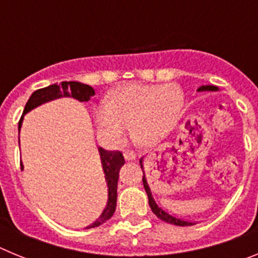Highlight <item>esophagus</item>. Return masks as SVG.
Segmentation results:
<instances>
[{"label":"esophagus","mask_w":258,"mask_h":258,"mask_svg":"<svg viewBox=\"0 0 258 258\" xmlns=\"http://www.w3.org/2000/svg\"><path fill=\"white\" fill-rule=\"evenodd\" d=\"M124 159L126 161H131V160H134L136 159V154H134L133 151H124Z\"/></svg>","instance_id":"34e87169"}]
</instances>
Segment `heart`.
<instances>
[{"instance_id":"heart-1","label":"heart","mask_w":258,"mask_h":258,"mask_svg":"<svg viewBox=\"0 0 258 258\" xmlns=\"http://www.w3.org/2000/svg\"><path fill=\"white\" fill-rule=\"evenodd\" d=\"M183 104L177 85L131 84L116 89L107 102L94 107L99 133L111 145L122 141L126 125L132 138L143 146L154 145L174 126Z\"/></svg>"}]
</instances>
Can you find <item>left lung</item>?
Listing matches in <instances>:
<instances>
[{"mask_svg": "<svg viewBox=\"0 0 258 258\" xmlns=\"http://www.w3.org/2000/svg\"><path fill=\"white\" fill-rule=\"evenodd\" d=\"M216 90H218V88L217 86H213V85H204V86H200V88L198 89V92H216ZM140 163H141V168H142V170H143V159H141ZM142 181H143V186H145L146 192H147V197H149L150 207H151L152 212H154L157 217L160 218V220L165 221V222H168V223H172V225H177V226H191V225H195V223L191 222V221H184V220H182V218L175 217V216H172V214L166 213L164 209H161L160 207L156 204V202L154 200V198H152L151 190H150L149 183H147V179H146V177H145V172H143Z\"/></svg>", "mask_w": 258, "mask_h": 258, "instance_id": "8db88e82", "label": "left lung"}]
</instances>
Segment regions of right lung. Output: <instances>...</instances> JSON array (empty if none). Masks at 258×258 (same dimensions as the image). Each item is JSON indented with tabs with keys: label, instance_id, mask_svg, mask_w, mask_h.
Segmentation results:
<instances>
[{
	"label": "right lung",
	"instance_id": "add662e5",
	"mask_svg": "<svg viewBox=\"0 0 258 258\" xmlns=\"http://www.w3.org/2000/svg\"><path fill=\"white\" fill-rule=\"evenodd\" d=\"M94 89L92 86L85 85V84L77 83V81H63L58 85H49L46 88L38 89L36 92L32 93L29 97L28 102H27L23 115L19 120V125L18 129L20 131L23 122V116L29 112L31 109L36 108V107L41 106V104L46 103V102L54 101L61 97H71L75 98L80 102H88L90 98L94 95ZM99 155H101V163L102 168H103L104 177L107 181V187H108V200H107V206L104 211L102 212L101 217L98 218L94 223L89 225L86 229H92V227H97L109 218L112 217V214L115 213L116 209V200H117V181H118V172L120 168L125 164L124 156L120 151H107V150L99 147L98 149ZM20 166L23 169V164L20 163Z\"/></svg>",
	"mask_w": 258,
	"mask_h": 258
}]
</instances>
